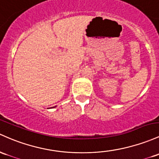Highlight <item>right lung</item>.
I'll return each instance as SVG.
<instances>
[{
	"mask_svg": "<svg viewBox=\"0 0 159 159\" xmlns=\"http://www.w3.org/2000/svg\"><path fill=\"white\" fill-rule=\"evenodd\" d=\"M56 107V106H54V108H55Z\"/></svg>",
	"mask_w": 159,
	"mask_h": 159,
	"instance_id": "add662e5",
	"label": "right lung"
}]
</instances>
